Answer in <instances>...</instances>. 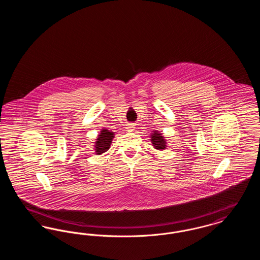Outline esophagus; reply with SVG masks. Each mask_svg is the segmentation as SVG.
Masks as SVG:
<instances>
[{
  "mask_svg": "<svg viewBox=\"0 0 260 260\" xmlns=\"http://www.w3.org/2000/svg\"><path fill=\"white\" fill-rule=\"evenodd\" d=\"M126 128H127V129H134V128H135V126H134V124H127Z\"/></svg>",
  "mask_w": 260,
  "mask_h": 260,
  "instance_id": "34e87169",
  "label": "esophagus"
}]
</instances>
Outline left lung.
<instances>
[{
    "mask_svg": "<svg viewBox=\"0 0 260 260\" xmlns=\"http://www.w3.org/2000/svg\"><path fill=\"white\" fill-rule=\"evenodd\" d=\"M152 144L153 146L158 150H162L166 148V141L164 139V137L161 136V134H159L158 132H155L152 135V138H151Z\"/></svg>",
    "mask_w": 260,
    "mask_h": 260,
    "instance_id": "8db88e82",
    "label": "left lung"
}]
</instances>
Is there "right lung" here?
<instances>
[{"mask_svg":"<svg viewBox=\"0 0 260 260\" xmlns=\"http://www.w3.org/2000/svg\"><path fill=\"white\" fill-rule=\"evenodd\" d=\"M113 136L114 134L107 129H102V132H100V135L95 142V152L98 155L106 152L109 149L111 145L112 139L114 137Z\"/></svg>","mask_w":260,"mask_h":260,"instance_id":"add662e5","label":"right lung"}]
</instances>
